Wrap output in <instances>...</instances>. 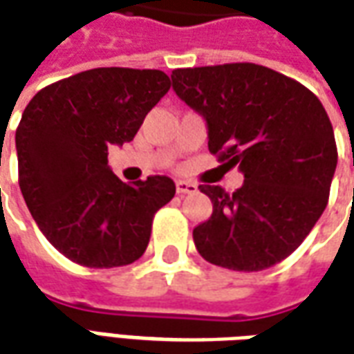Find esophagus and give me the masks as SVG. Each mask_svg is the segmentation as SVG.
Here are the masks:
<instances>
[{
    "instance_id": "34e87169",
    "label": "esophagus",
    "mask_w": 354,
    "mask_h": 354,
    "mask_svg": "<svg viewBox=\"0 0 354 354\" xmlns=\"http://www.w3.org/2000/svg\"><path fill=\"white\" fill-rule=\"evenodd\" d=\"M176 192H178V195H189V193L197 192V185L193 184V182L180 180V182H176Z\"/></svg>"
}]
</instances>
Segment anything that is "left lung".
I'll use <instances>...</instances> for the list:
<instances>
[{
  "mask_svg": "<svg viewBox=\"0 0 354 354\" xmlns=\"http://www.w3.org/2000/svg\"><path fill=\"white\" fill-rule=\"evenodd\" d=\"M172 88L205 117L208 149L245 174L235 193L199 185L212 214L193 230L199 254L233 271L273 267L319 222L337 165L320 100L296 80L250 62L180 68Z\"/></svg>",
  "mask_w": 354,
  "mask_h": 354,
  "instance_id": "obj_1",
  "label": "left lung"
}]
</instances>
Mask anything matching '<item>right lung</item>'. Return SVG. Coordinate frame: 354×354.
I'll list each match as a JSON object with an SVG mask.
<instances>
[{
  "instance_id": "right-lung-1",
  "label": "right lung",
  "mask_w": 354,
  "mask_h": 354,
  "mask_svg": "<svg viewBox=\"0 0 354 354\" xmlns=\"http://www.w3.org/2000/svg\"><path fill=\"white\" fill-rule=\"evenodd\" d=\"M169 88L161 70L94 68L41 88L24 109L15 136L20 192L68 260L109 269L146 252L155 212L176 185L169 176L124 184L108 147L131 142Z\"/></svg>"
}]
</instances>
